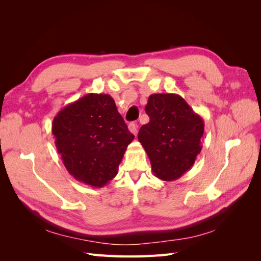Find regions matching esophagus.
<instances>
[{"label":"esophagus","instance_id":"obj_1","mask_svg":"<svg viewBox=\"0 0 261 261\" xmlns=\"http://www.w3.org/2000/svg\"><path fill=\"white\" fill-rule=\"evenodd\" d=\"M128 129L132 134H134V135H136V134H137V124L136 123H129L128 124Z\"/></svg>","mask_w":261,"mask_h":261}]
</instances>
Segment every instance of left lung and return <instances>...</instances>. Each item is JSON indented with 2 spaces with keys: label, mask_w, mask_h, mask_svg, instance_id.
<instances>
[{
  "label": "left lung",
  "mask_w": 261,
  "mask_h": 261,
  "mask_svg": "<svg viewBox=\"0 0 261 261\" xmlns=\"http://www.w3.org/2000/svg\"><path fill=\"white\" fill-rule=\"evenodd\" d=\"M150 121L138 140L146 150L153 175L165 181L179 178L201 151L204 124L200 115L175 93H153L145 107Z\"/></svg>",
  "instance_id": "obj_1"
}]
</instances>
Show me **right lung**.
I'll return each mask as SVG.
<instances>
[{
  "instance_id": "right-lung-1",
  "label": "right lung",
  "mask_w": 261,
  "mask_h": 261,
  "mask_svg": "<svg viewBox=\"0 0 261 261\" xmlns=\"http://www.w3.org/2000/svg\"><path fill=\"white\" fill-rule=\"evenodd\" d=\"M52 134L63 164L75 179L103 187L116 174L134 139L110 94L88 93L54 116Z\"/></svg>"
}]
</instances>
